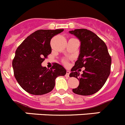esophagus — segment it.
Masks as SVG:
<instances>
[{"instance_id": "esophagus-1", "label": "esophagus", "mask_w": 125, "mask_h": 125, "mask_svg": "<svg viewBox=\"0 0 125 125\" xmlns=\"http://www.w3.org/2000/svg\"><path fill=\"white\" fill-rule=\"evenodd\" d=\"M70 73H71L70 71L67 70V71H66V76L69 77V74H70Z\"/></svg>"}]
</instances>
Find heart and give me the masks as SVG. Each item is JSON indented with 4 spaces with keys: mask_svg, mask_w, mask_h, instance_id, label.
<instances>
[{
    "mask_svg": "<svg viewBox=\"0 0 125 125\" xmlns=\"http://www.w3.org/2000/svg\"><path fill=\"white\" fill-rule=\"evenodd\" d=\"M63 62L64 64H66V63H67V61H66V60H64L63 61Z\"/></svg>",
    "mask_w": 125,
    "mask_h": 125,
    "instance_id": "b5f03b06",
    "label": "heart"
}]
</instances>
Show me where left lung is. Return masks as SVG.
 Segmentation results:
<instances>
[{"label":"left lung","instance_id":"left-lung-1","mask_svg":"<svg viewBox=\"0 0 125 125\" xmlns=\"http://www.w3.org/2000/svg\"><path fill=\"white\" fill-rule=\"evenodd\" d=\"M69 32L76 36L81 44L79 56L69 74L79 82L73 91L79 95L93 94L103 86L110 74L111 59L107 46L96 34L89 30L79 29ZM83 67L85 69L80 75L76 71Z\"/></svg>","mask_w":125,"mask_h":125}]
</instances>
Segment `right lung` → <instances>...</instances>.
Returning <instances> with one entry per match:
<instances>
[{"instance_id":"obj_1","label":"right lung","mask_w":125,"mask_h":125,"mask_svg":"<svg viewBox=\"0 0 125 125\" xmlns=\"http://www.w3.org/2000/svg\"><path fill=\"white\" fill-rule=\"evenodd\" d=\"M63 31L38 30L25 39L15 51L12 61L14 76L29 93L42 95L51 92L55 86L56 78L66 74V69L59 64H54L50 69L41 65L52 51V37Z\"/></svg>"}]
</instances>
